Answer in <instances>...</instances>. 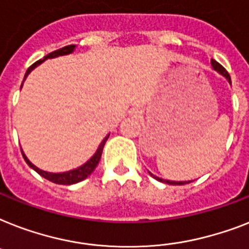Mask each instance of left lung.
Masks as SVG:
<instances>
[{"label":"left lung","instance_id":"left-lung-1","mask_svg":"<svg viewBox=\"0 0 249 249\" xmlns=\"http://www.w3.org/2000/svg\"><path fill=\"white\" fill-rule=\"evenodd\" d=\"M211 65H212V69H213V70H216V71L219 72V74H221V75H223V76H225V78L228 79V82H229L230 84H231V80H230V75H229V74H228V71H226L225 69H224L223 66L220 65L219 62L215 61V60H211ZM149 174H151V173H149ZM151 175H152V177L155 178V179H157V180H159V181H163V183L171 184V185H184V184L191 183V181H171V180H163V179H161V178L155 177L153 174H151Z\"/></svg>","mask_w":249,"mask_h":249}]
</instances>
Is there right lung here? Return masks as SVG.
<instances>
[{
	"instance_id": "1",
	"label": "right lung",
	"mask_w": 249,
	"mask_h": 249,
	"mask_svg": "<svg viewBox=\"0 0 249 249\" xmlns=\"http://www.w3.org/2000/svg\"><path fill=\"white\" fill-rule=\"evenodd\" d=\"M74 50H75V44H70V46H66V47L60 48V50H57V51H53V52H51V53H48L47 56H44L42 60H38L37 62H34L33 65L30 66V68L26 70L25 76H24V80L26 79V76L29 75L30 71H32L33 69L37 68L38 65H40V64L44 61V60H47V58L58 57V56H64V54L71 53V52H74ZM24 80H23V83H24ZM21 87H23V84H21ZM108 135H110V134H108ZM108 135H107L106 138H105L104 141L101 142V144L98 145V148H97L96 153H94V155H93V156L90 157V159L88 160L86 163H84V165L79 166L78 169H74V170L65 171V173H57V174H56V173H48V171L40 170V169H38L36 165H33V163L30 162L29 160H28V157L24 155L23 149H21V153H23V157H24V160H25V162L28 163V165H29V166L32 167L34 171H37L40 177H43L44 179H47V180L52 181V183L62 184V185H70V184H75V183H79V181L84 180V179H87V178L89 177L90 174L94 171L96 166L98 165V162H100L101 155H102V151H104V145H105V143H106L107 138H108Z\"/></svg>"
}]
</instances>
